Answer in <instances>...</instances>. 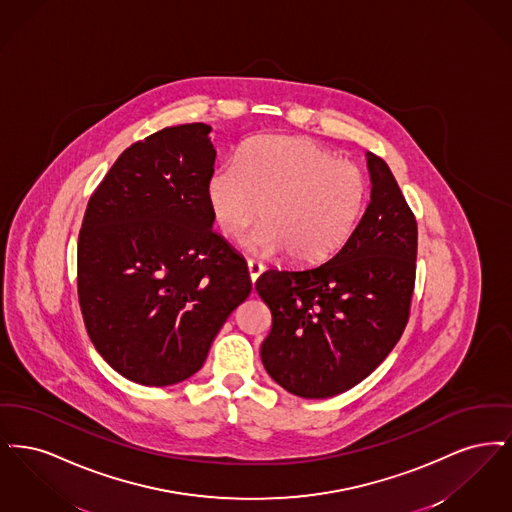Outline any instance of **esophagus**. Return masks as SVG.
<instances>
[{"label": "esophagus", "instance_id": "obj_1", "mask_svg": "<svg viewBox=\"0 0 512 512\" xmlns=\"http://www.w3.org/2000/svg\"><path fill=\"white\" fill-rule=\"evenodd\" d=\"M247 270H249V278H251V282L255 284V282H257V278L263 274L265 265H263V263H259V261L249 259V261H247Z\"/></svg>", "mask_w": 512, "mask_h": 512}]
</instances>
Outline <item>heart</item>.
Segmentation results:
<instances>
[{"label":"heart","instance_id":"b5f03b06","mask_svg":"<svg viewBox=\"0 0 512 512\" xmlns=\"http://www.w3.org/2000/svg\"><path fill=\"white\" fill-rule=\"evenodd\" d=\"M213 220L226 238H249L259 255L286 251L295 265H317L347 242L361 219L365 174L307 138L261 136L236 161L217 165L205 186ZM264 211H260V207Z\"/></svg>","mask_w":512,"mask_h":512}]
</instances>
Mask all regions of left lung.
I'll use <instances>...</instances> for the list:
<instances>
[{
    "label": "left lung",
    "mask_w": 512,
    "mask_h": 512,
    "mask_svg": "<svg viewBox=\"0 0 512 512\" xmlns=\"http://www.w3.org/2000/svg\"><path fill=\"white\" fill-rule=\"evenodd\" d=\"M370 201L326 263L267 270L255 290L272 315L261 345L270 378L305 399L351 390L401 338L416 278L418 228L386 161L366 153Z\"/></svg>",
    "instance_id": "1"
}]
</instances>
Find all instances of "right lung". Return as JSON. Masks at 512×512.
<instances>
[{"mask_svg":"<svg viewBox=\"0 0 512 512\" xmlns=\"http://www.w3.org/2000/svg\"><path fill=\"white\" fill-rule=\"evenodd\" d=\"M203 122L124 149L88 201L78 234V303L99 355L142 386L195 374L247 299L245 261L211 230L217 151Z\"/></svg>","mask_w":512,"mask_h":512,"instance_id":"right-lung-1","label":"right lung"}]
</instances>
